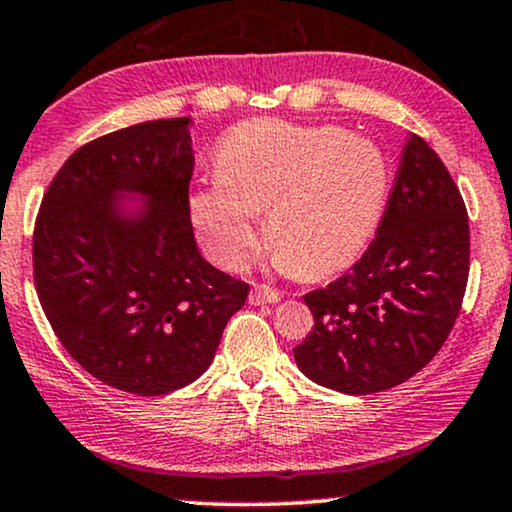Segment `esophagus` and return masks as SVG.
<instances>
[{"instance_id":"obj_1","label":"esophagus","mask_w":512,"mask_h":512,"mask_svg":"<svg viewBox=\"0 0 512 512\" xmlns=\"http://www.w3.org/2000/svg\"><path fill=\"white\" fill-rule=\"evenodd\" d=\"M279 300H281V293L269 286H255L250 291V305H272V303H279Z\"/></svg>"}]
</instances>
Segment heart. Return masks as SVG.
I'll use <instances>...</instances> for the list:
<instances>
[{"label": "heart", "instance_id": "b5f03b06", "mask_svg": "<svg viewBox=\"0 0 512 512\" xmlns=\"http://www.w3.org/2000/svg\"><path fill=\"white\" fill-rule=\"evenodd\" d=\"M217 176L188 197L197 240L236 269L260 240L257 214L279 262L319 279L365 250L389 197V164L372 140L338 126L257 119L224 135Z\"/></svg>", "mask_w": 512, "mask_h": 512}]
</instances>
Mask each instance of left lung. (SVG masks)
Instances as JSON below:
<instances>
[{
	"instance_id": "left-lung-1",
	"label": "left lung",
	"mask_w": 512,
	"mask_h": 512,
	"mask_svg": "<svg viewBox=\"0 0 512 512\" xmlns=\"http://www.w3.org/2000/svg\"><path fill=\"white\" fill-rule=\"evenodd\" d=\"M470 274V224L439 155L412 133L365 255L305 295L315 329L293 355L315 384L348 396L408 381L439 353Z\"/></svg>"
}]
</instances>
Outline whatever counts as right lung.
<instances>
[{"instance_id": "1", "label": "right lung", "mask_w": 512, "mask_h": 512, "mask_svg": "<svg viewBox=\"0 0 512 512\" xmlns=\"http://www.w3.org/2000/svg\"><path fill=\"white\" fill-rule=\"evenodd\" d=\"M188 126L145 121L78 147L35 221V288L54 334L85 372L135 396L200 377L250 291L197 250Z\"/></svg>"}]
</instances>
